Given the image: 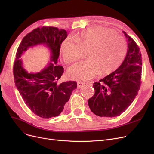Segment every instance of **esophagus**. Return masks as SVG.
<instances>
[{
	"label": "esophagus",
	"mask_w": 154,
	"mask_h": 154,
	"mask_svg": "<svg viewBox=\"0 0 154 154\" xmlns=\"http://www.w3.org/2000/svg\"><path fill=\"white\" fill-rule=\"evenodd\" d=\"M85 83L84 82H78V88H82L83 86L85 85Z\"/></svg>",
	"instance_id": "obj_1"
}]
</instances>
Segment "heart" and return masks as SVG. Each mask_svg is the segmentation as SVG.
Returning <instances> with one entry per match:
<instances>
[{
  "label": "heart",
  "mask_w": 154,
  "mask_h": 154,
  "mask_svg": "<svg viewBox=\"0 0 154 154\" xmlns=\"http://www.w3.org/2000/svg\"><path fill=\"white\" fill-rule=\"evenodd\" d=\"M85 51L89 60L78 62L69 69V76L73 80L86 81L100 71L104 74L114 72L123 63L127 45L114 30L103 27L85 29L74 36V42L66 38L61 44L62 57L67 64L83 58Z\"/></svg>",
  "instance_id": "b5f03b06"
}]
</instances>
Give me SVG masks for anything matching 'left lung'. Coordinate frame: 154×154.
<instances>
[{
	"label": "left lung",
	"mask_w": 154,
	"mask_h": 154,
	"mask_svg": "<svg viewBox=\"0 0 154 154\" xmlns=\"http://www.w3.org/2000/svg\"><path fill=\"white\" fill-rule=\"evenodd\" d=\"M128 42L123 62L115 71L93 85L94 96L88 100L91 111L100 117H116L131 105L141 83L142 58L139 46L123 31Z\"/></svg>",
	"instance_id": "obj_1"
}]
</instances>
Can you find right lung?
Returning a JSON list of instances; mask_svg holds the SVG:
<instances>
[{"label": "right lung", "instance_id": "right-lung-1", "mask_svg": "<svg viewBox=\"0 0 154 154\" xmlns=\"http://www.w3.org/2000/svg\"><path fill=\"white\" fill-rule=\"evenodd\" d=\"M67 36V31L62 29L37 27L23 38L17 51L13 65L15 85L27 106L40 118H51L60 114L72 91L77 87L75 81L58 83L64 69L57 63L60 46ZM39 44H45L50 49L52 63L41 72L28 73L22 67L20 58L27 48Z\"/></svg>", "mask_w": 154, "mask_h": 154}]
</instances>
